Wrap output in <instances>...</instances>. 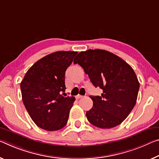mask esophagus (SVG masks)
Here are the masks:
<instances>
[{"mask_svg":"<svg viewBox=\"0 0 159 159\" xmlns=\"http://www.w3.org/2000/svg\"><path fill=\"white\" fill-rule=\"evenodd\" d=\"M83 97H84V96H83V95H76V97H75V98H76V99H80V98H82Z\"/></svg>","mask_w":159,"mask_h":159,"instance_id":"obj_1","label":"esophagus"}]
</instances>
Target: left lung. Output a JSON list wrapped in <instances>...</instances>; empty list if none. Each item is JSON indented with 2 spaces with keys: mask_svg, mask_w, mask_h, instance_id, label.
Masks as SVG:
<instances>
[{
  "mask_svg": "<svg viewBox=\"0 0 159 159\" xmlns=\"http://www.w3.org/2000/svg\"><path fill=\"white\" fill-rule=\"evenodd\" d=\"M74 59L89 75L100 96H90L93 105L86 117L90 123L102 129L120 125L132 111L137 99L139 83L134 70L117 55L102 49L80 52Z\"/></svg>",
  "mask_w": 159,
  "mask_h": 159,
  "instance_id": "obj_1",
  "label": "left lung"
}]
</instances>
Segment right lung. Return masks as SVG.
<instances>
[{"label": "right lung", "mask_w": 159, "mask_h": 159, "mask_svg": "<svg viewBox=\"0 0 159 159\" xmlns=\"http://www.w3.org/2000/svg\"><path fill=\"white\" fill-rule=\"evenodd\" d=\"M77 52L60 51L42 58L30 68L20 84L22 102L41 129L57 131L66 125L75 101L65 93V72Z\"/></svg>", "instance_id": "obj_1"}]
</instances>
